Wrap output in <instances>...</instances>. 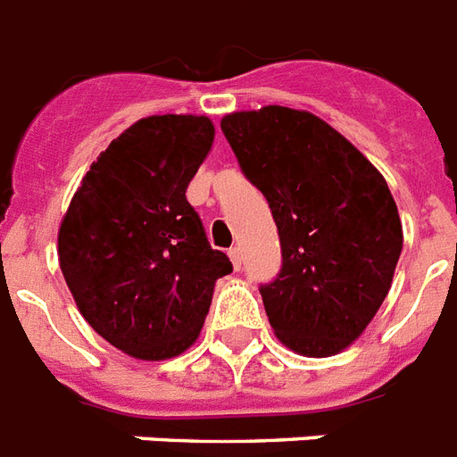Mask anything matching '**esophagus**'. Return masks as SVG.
Instances as JSON below:
<instances>
[{"label":"esophagus","mask_w":457,"mask_h":457,"mask_svg":"<svg viewBox=\"0 0 457 457\" xmlns=\"http://www.w3.org/2000/svg\"><path fill=\"white\" fill-rule=\"evenodd\" d=\"M228 257H231L233 269L240 271V264H243V252H240V247H231V250H228Z\"/></svg>","instance_id":"34e87169"}]
</instances>
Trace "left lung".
<instances>
[{"label": "left lung", "instance_id": "obj_1", "mask_svg": "<svg viewBox=\"0 0 457 457\" xmlns=\"http://www.w3.org/2000/svg\"><path fill=\"white\" fill-rule=\"evenodd\" d=\"M221 131L278 226L283 269L259 287L276 337L312 359L345 352L385 302L403 247L385 177L313 112L264 105L224 115Z\"/></svg>", "mask_w": 457, "mask_h": 457}]
</instances>
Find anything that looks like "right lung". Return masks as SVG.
<instances>
[{
  "instance_id": "right-lung-1",
  "label": "right lung",
  "mask_w": 457,
  "mask_h": 457,
  "mask_svg": "<svg viewBox=\"0 0 457 457\" xmlns=\"http://www.w3.org/2000/svg\"><path fill=\"white\" fill-rule=\"evenodd\" d=\"M212 141L205 115L138 120L91 162L58 228V264L79 313L131 359L184 353L214 283L233 271L186 200Z\"/></svg>"
}]
</instances>
